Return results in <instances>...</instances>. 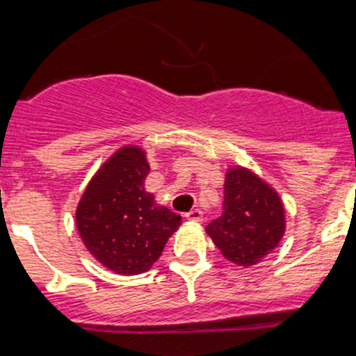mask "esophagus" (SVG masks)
Listing matches in <instances>:
<instances>
[{
	"label": "esophagus",
	"mask_w": 356,
	"mask_h": 356,
	"mask_svg": "<svg viewBox=\"0 0 356 356\" xmlns=\"http://www.w3.org/2000/svg\"><path fill=\"white\" fill-rule=\"evenodd\" d=\"M188 220H193V222H201L203 220V211L200 210V208H193V210H189L188 213L184 215Z\"/></svg>",
	"instance_id": "obj_1"
}]
</instances>
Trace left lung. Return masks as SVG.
Listing matches in <instances>:
<instances>
[{
	"label": "left lung",
	"instance_id": "obj_1",
	"mask_svg": "<svg viewBox=\"0 0 356 356\" xmlns=\"http://www.w3.org/2000/svg\"><path fill=\"white\" fill-rule=\"evenodd\" d=\"M284 229V207L277 193L248 168H229L224 211L207 225L220 253L232 264L250 267L279 245Z\"/></svg>",
	"mask_w": 356,
	"mask_h": 356
}]
</instances>
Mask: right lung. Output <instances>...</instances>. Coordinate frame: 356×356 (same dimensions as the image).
I'll return each instance as SVG.
<instances>
[{
    "label": "right lung",
    "instance_id": "1",
    "mask_svg": "<svg viewBox=\"0 0 356 356\" xmlns=\"http://www.w3.org/2000/svg\"><path fill=\"white\" fill-rule=\"evenodd\" d=\"M148 174L146 153L124 146L96 172L75 211L86 248L117 274L149 270L181 225V215L145 191Z\"/></svg>",
    "mask_w": 356,
    "mask_h": 356
}]
</instances>
